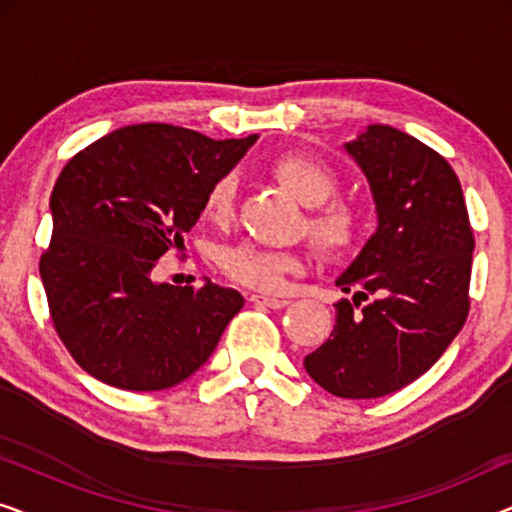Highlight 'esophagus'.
Returning <instances> with one entry per match:
<instances>
[{"label": "esophagus", "mask_w": 512, "mask_h": 512, "mask_svg": "<svg viewBox=\"0 0 512 512\" xmlns=\"http://www.w3.org/2000/svg\"><path fill=\"white\" fill-rule=\"evenodd\" d=\"M249 300H251V303H256V305L270 307V310H282V307L289 305V300H286V298H279V296H265V293H251Z\"/></svg>", "instance_id": "esophagus-1"}]
</instances>
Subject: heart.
Here are the masks:
<instances>
[{"label":"heart","mask_w":512,"mask_h":512,"mask_svg":"<svg viewBox=\"0 0 512 512\" xmlns=\"http://www.w3.org/2000/svg\"><path fill=\"white\" fill-rule=\"evenodd\" d=\"M272 177L298 202L312 207L307 214V235L328 258H345L359 249L366 221L359 207L345 200H331L338 191V177L326 163L310 156H282L270 165ZM235 177L223 174L207 188L202 212L209 221L226 223L235 209ZM219 268L233 282L258 291L282 289L286 277L303 268L296 251L265 249L258 244H233L221 249Z\"/></svg>","instance_id":"heart-1"}]
</instances>
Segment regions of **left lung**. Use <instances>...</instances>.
<instances>
[{
  "instance_id": "left-lung-1",
  "label": "left lung",
  "mask_w": 512,
  "mask_h": 512,
  "mask_svg": "<svg viewBox=\"0 0 512 512\" xmlns=\"http://www.w3.org/2000/svg\"><path fill=\"white\" fill-rule=\"evenodd\" d=\"M345 149L368 177L380 226L335 282L354 303H335L331 338L305 370L333 396L380 398L424 375L466 324L475 240L459 177L431 146L370 125Z\"/></svg>"
}]
</instances>
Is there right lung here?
<instances>
[{
	"label": "right lung",
	"instance_id": "obj_1",
	"mask_svg": "<svg viewBox=\"0 0 512 512\" xmlns=\"http://www.w3.org/2000/svg\"><path fill=\"white\" fill-rule=\"evenodd\" d=\"M254 142L142 123L109 132L62 167L39 272L55 333L88 375L160 391L212 356L244 298L212 282L158 284L151 272L184 247L207 188Z\"/></svg>",
	"mask_w": 512,
	"mask_h": 512
}]
</instances>
